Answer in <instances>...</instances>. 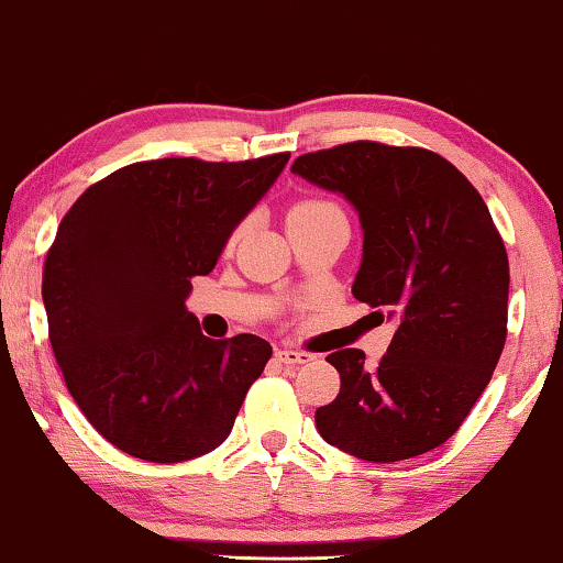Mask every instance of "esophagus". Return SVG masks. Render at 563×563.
Segmentation results:
<instances>
[{
    "mask_svg": "<svg viewBox=\"0 0 563 563\" xmlns=\"http://www.w3.org/2000/svg\"><path fill=\"white\" fill-rule=\"evenodd\" d=\"M276 358H279L282 364H287V366H299V364H310L314 356H312V353H307V351L279 349V351H276Z\"/></svg>",
    "mask_w": 563,
    "mask_h": 563,
    "instance_id": "34e87169",
    "label": "esophagus"
}]
</instances>
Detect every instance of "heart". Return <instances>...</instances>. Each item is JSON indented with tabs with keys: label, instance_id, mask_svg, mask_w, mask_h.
<instances>
[{
	"label": "heart",
	"instance_id": "1",
	"mask_svg": "<svg viewBox=\"0 0 563 563\" xmlns=\"http://www.w3.org/2000/svg\"><path fill=\"white\" fill-rule=\"evenodd\" d=\"M328 210H338V207L325 202V199H302V202H297L295 207H291L287 220L312 218V214H320V212H328ZM241 233H243V222L233 230V235H230V241H235V238L241 235Z\"/></svg>",
	"mask_w": 563,
	"mask_h": 563
}]
</instances>
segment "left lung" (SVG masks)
<instances>
[{"instance_id":"1","label":"left lung","mask_w":563,"mask_h":563,"mask_svg":"<svg viewBox=\"0 0 563 563\" xmlns=\"http://www.w3.org/2000/svg\"><path fill=\"white\" fill-rule=\"evenodd\" d=\"M291 172L356 207L364 258L353 297L397 320L376 366L358 349L330 353L341 391L314 426L374 464L438 449L505 349L510 264L487 205L456 166L415 145L353 141L305 153Z\"/></svg>"}]
</instances>
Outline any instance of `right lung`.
I'll return each mask as SVG.
<instances>
[{
    "label": "right lung",
    "mask_w": 563,
    "mask_h": 563,
    "mask_svg": "<svg viewBox=\"0 0 563 563\" xmlns=\"http://www.w3.org/2000/svg\"><path fill=\"white\" fill-rule=\"evenodd\" d=\"M287 161H137L60 220L43 266L53 353L84 418L130 456L176 464L218 449L272 358L258 335H202L184 299Z\"/></svg>",
    "instance_id": "1"
}]
</instances>
